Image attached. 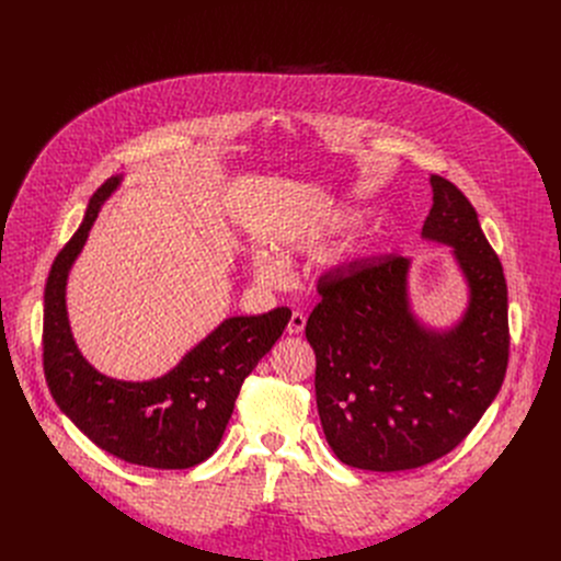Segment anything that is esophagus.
<instances>
[{
  "label": "esophagus",
  "instance_id": "1",
  "mask_svg": "<svg viewBox=\"0 0 561 561\" xmlns=\"http://www.w3.org/2000/svg\"><path fill=\"white\" fill-rule=\"evenodd\" d=\"M304 327H306V317H304V312H299V310H295L293 314H290V322H288V333L290 335H299V333H304Z\"/></svg>",
  "mask_w": 561,
  "mask_h": 561
}]
</instances>
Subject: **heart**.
<instances>
[{
    "mask_svg": "<svg viewBox=\"0 0 561 561\" xmlns=\"http://www.w3.org/2000/svg\"><path fill=\"white\" fill-rule=\"evenodd\" d=\"M317 239H319V237L310 234V237L304 239L301 247L308 249V247L317 244ZM253 266H255V273H257L262 279H275V277H279V266H277V262H275L273 257H268V255H257L255 262H253Z\"/></svg>",
    "mask_w": 561,
    "mask_h": 561,
    "instance_id": "heart-1",
    "label": "heart"
}]
</instances>
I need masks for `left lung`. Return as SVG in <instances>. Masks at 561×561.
Masks as SVG:
<instances>
[{"label":"left lung","instance_id":"8db88e82","mask_svg":"<svg viewBox=\"0 0 561 561\" xmlns=\"http://www.w3.org/2000/svg\"><path fill=\"white\" fill-rule=\"evenodd\" d=\"M426 239L453 247L470 301L437 333L409 304L411 262L373 257L319 277L322 297L306 324L317 359L314 394L333 453L348 466L394 472L426 466L482 420L508 366L504 268L466 195L431 175Z\"/></svg>","mask_w":561,"mask_h":561}]
</instances>
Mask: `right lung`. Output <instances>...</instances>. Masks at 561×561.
I'll list each match as a JSON object with an SVG mask.
<instances>
[{
	"label": "right lung",
	"instance_id": "obj_1",
	"mask_svg": "<svg viewBox=\"0 0 561 561\" xmlns=\"http://www.w3.org/2000/svg\"><path fill=\"white\" fill-rule=\"evenodd\" d=\"M119 178L89 202L82 226L57 253L44 290V375L61 413L95 446L128 463L182 470L208 459L221 442L244 379L282 337L290 310L228 317L171 373L119 381L98 373L77 351L66 314V279L104 199Z\"/></svg>",
	"mask_w": 561,
	"mask_h": 561
}]
</instances>
